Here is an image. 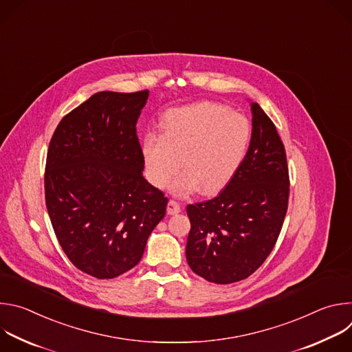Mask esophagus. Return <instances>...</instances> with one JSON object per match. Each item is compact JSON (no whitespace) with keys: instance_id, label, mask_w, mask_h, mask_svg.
I'll return each instance as SVG.
<instances>
[{"instance_id":"34e87169","label":"esophagus","mask_w":352,"mask_h":352,"mask_svg":"<svg viewBox=\"0 0 352 352\" xmlns=\"http://www.w3.org/2000/svg\"><path fill=\"white\" fill-rule=\"evenodd\" d=\"M181 212V205L177 202V200L171 199L168 200V205H167V213L168 214H177Z\"/></svg>"}]
</instances>
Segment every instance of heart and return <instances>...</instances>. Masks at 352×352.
Wrapping results in <instances>:
<instances>
[{
  "instance_id": "b5f03b06",
  "label": "heart",
  "mask_w": 352,
  "mask_h": 352,
  "mask_svg": "<svg viewBox=\"0 0 352 352\" xmlns=\"http://www.w3.org/2000/svg\"><path fill=\"white\" fill-rule=\"evenodd\" d=\"M252 128L249 121L217 103H196L167 113L160 136L147 133L142 142L146 175L156 188L173 182L177 195L200 189L204 195L223 190L241 168Z\"/></svg>"
}]
</instances>
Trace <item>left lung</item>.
<instances>
[{"instance_id":"1","label":"left lung","mask_w":352,"mask_h":352,"mask_svg":"<svg viewBox=\"0 0 352 352\" xmlns=\"http://www.w3.org/2000/svg\"><path fill=\"white\" fill-rule=\"evenodd\" d=\"M252 138L232 181L217 196L186 206L188 265L214 284L245 280L263 265L288 209L284 144L258 103H252Z\"/></svg>"}]
</instances>
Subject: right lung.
Here are the masks:
<instances>
[{"instance_id":"obj_1","label":"right lung","mask_w":352,"mask_h":352,"mask_svg":"<svg viewBox=\"0 0 352 352\" xmlns=\"http://www.w3.org/2000/svg\"><path fill=\"white\" fill-rule=\"evenodd\" d=\"M148 90L98 91L68 113L50 140L45 206L67 258L96 278L135 267L167 196L143 174L136 133Z\"/></svg>"}]
</instances>
